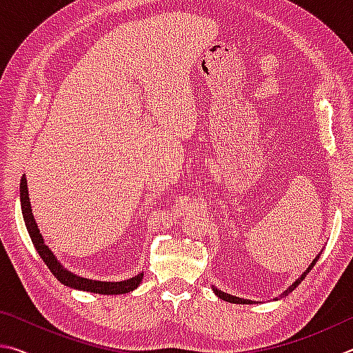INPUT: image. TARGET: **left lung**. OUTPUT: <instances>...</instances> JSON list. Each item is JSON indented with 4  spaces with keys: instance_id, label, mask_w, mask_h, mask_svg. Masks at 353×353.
<instances>
[{
    "instance_id": "8db88e82",
    "label": "left lung",
    "mask_w": 353,
    "mask_h": 353,
    "mask_svg": "<svg viewBox=\"0 0 353 353\" xmlns=\"http://www.w3.org/2000/svg\"><path fill=\"white\" fill-rule=\"evenodd\" d=\"M318 259H319V256H318L316 259H314V261L312 262V265H310V267H308V268L305 270V273H304V274H302V276L299 277V279H296V282L293 283V285H292V287H290L288 290H285V292H283V294H281V298H283V296H287L288 293H292V292H293V290H294L296 287H298V285H299V283H301V281H304V277L307 276V273H310V271H312V268L314 267V263H316V262H318ZM214 292H215V294H217V296H219V298H220V299H223V301H228V302H232V304H252V302H251V301H248V299H242V298H237V296L228 294V293H225V292H221V290H217V288H214Z\"/></svg>"
}]
</instances>
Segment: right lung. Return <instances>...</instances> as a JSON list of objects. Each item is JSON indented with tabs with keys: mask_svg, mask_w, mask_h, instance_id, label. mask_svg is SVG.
<instances>
[{
	"mask_svg": "<svg viewBox=\"0 0 353 353\" xmlns=\"http://www.w3.org/2000/svg\"><path fill=\"white\" fill-rule=\"evenodd\" d=\"M20 199H21L23 219H24V223H26L30 240H32L37 252H39V256L43 259V262L46 263L49 271H51V273L57 277V281H60L63 285H68L71 288H77V290H83V292L97 293V294H123V293L133 292L134 288H138L139 282L142 281V276H144L142 273L132 277V279H127L122 282H101V281L83 279V277L72 274L68 270H65L57 262V259L54 257L51 250H49L45 245V242H43L41 234L39 231V228H37V223L34 220L32 209H30L26 178L24 176L21 178V183H20Z\"/></svg>",
	"mask_w": 353,
	"mask_h": 353,
	"instance_id": "obj_1",
	"label": "right lung"
}]
</instances>
